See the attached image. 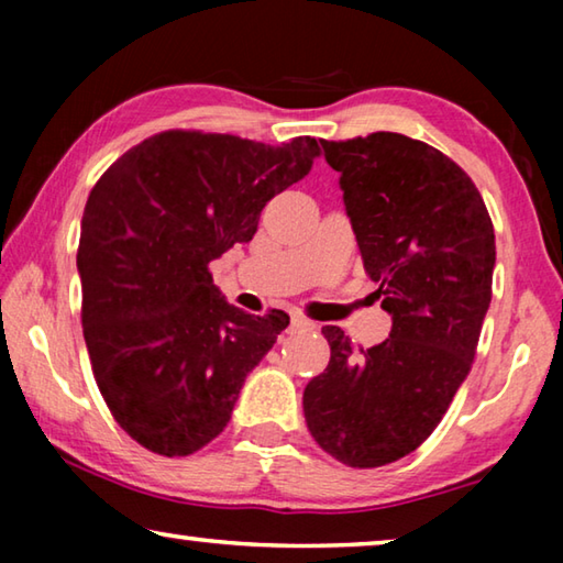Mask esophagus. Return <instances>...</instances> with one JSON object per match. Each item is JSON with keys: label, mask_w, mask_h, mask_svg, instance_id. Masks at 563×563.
I'll return each mask as SVG.
<instances>
[{"label": "esophagus", "mask_w": 563, "mask_h": 563, "mask_svg": "<svg viewBox=\"0 0 563 563\" xmlns=\"http://www.w3.org/2000/svg\"><path fill=\"white\" fill-rule=\"evenodd\" d=\"M316 328H318L316 322L308 320V318H302V316H292L290 318V330L292 332H312Z\"/></svg>", "instance_id": "34e87169"}]
</instances>
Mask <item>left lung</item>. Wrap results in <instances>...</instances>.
Wrapping results in <instances>:
<instances>
[{"label":"left lung","mask_w":563,"mask_h":563,"mask_svg":"<svg viewBox=\"0 0 563 563\" xmlns=\"http://www.w3.org/2000/svg\"><path fill=\"white\" fill-rule=\"evenodd\" d=\"M320 144L393 330L355 352L340 328H322L330 362L305 387L302 412L330 456L373 470L415 452L470 375L492 302L494 225L472 178L424 141L377 131Z\"/></svg>","instance_id":"obj_1"}]
</instances>
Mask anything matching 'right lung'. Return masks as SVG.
Listing matches in <instances>:
<instances>
[{"instance_id":"right-lung-1","label":"right lung","mask_w":563,"mask_h":563,"mask_svg":"<svg viewBox=\"0 0 563 563\" xmlns=\"http://www.w3.org/2000/svg\"><path fill=\"white\" fill-rule=\"evenodd\" d=\"M316 139L280 146L164 131L91 188L76 268L103 402L148 452L188 456L225 430L251 369L290 318L225 302L208 263L253 241L265 203L308 176Z\"/></svg>"}]
</instances>
